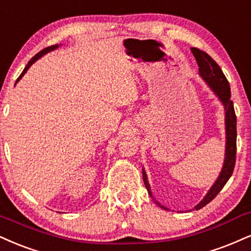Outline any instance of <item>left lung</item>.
<instances>
[{
	"mask_svg": "<svg viewBox=\"0 0 251 251\" xmlns=\"http://www.w3.org/2000/svg\"><path fill=\"white\" fill-rule=\"evenodd\" d=\"M192 52L194 55L196 63L199 65V74L201 75V77L207 81L208 85L212 87L214 92L219 96V98L221 99V101L225 105L226 110V133H227V145H226V159H225V165H223L222 172L220 174L219 179L216 180V182L214 183V186L210 188V191L208 192V194L204 196V199L202 200L198 206L195 207L196 210L201 209L202 207H204L206 204L209 203L213 199L216 198V195L221 192V189L225 187L227 181L230 179L232 172H234L235 162H236V114H235L234 110V102L230 99V86H229V81L226 78L225 74H223L221 68L219 64L214 60L212 57L208 55L207 52L202 51L198 48H192ZM143 177L145 187L149 191V194L152 196L151 193L150 185L147 182V176L145 171L143 172ZM156 202V201H155ZM156 204L161 208H165L164 206L156 202ZM167 209V208H165Z\"/></svg>",
	"mask_w": 251,
	"mask_h": 251,
	"instance_id": "8db88e82",
	"label": "left lung"
}]
</instances>
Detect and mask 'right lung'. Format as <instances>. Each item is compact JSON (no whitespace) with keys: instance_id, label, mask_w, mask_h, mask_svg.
<instances>
[{"instance_id":"add662e5","label":"right lung","mask_w":251,"mask_h":251,"mask_svg":"<svg viewBox=\"0 0 251 251\" xmlns=\"http://www.w3.org/2000/svg\"><path fill=\"white\" fill-rule=\"evenodd\" d=\"M57 47H58V45H52V47H49V48H45V49H43V50H42V51H39V52H38V53H36V55H35L34 57H32V58H31V59H30V60H29V62H28V64H26V66H25V68H24V70L22 71V74H21V75H20V77H19V78H17L16 83H17V81H19V80L21 79V78H22V77H23V75H24V74H25V72H26V70H28V69L30 68V66H31V64H32V63H34V62H36V60H37V59H38V58H39V57H41V56H43V55H44V53H47V52H49V51H51V50L56 49V48H57Z\"/></svg>"}]
</instances>
